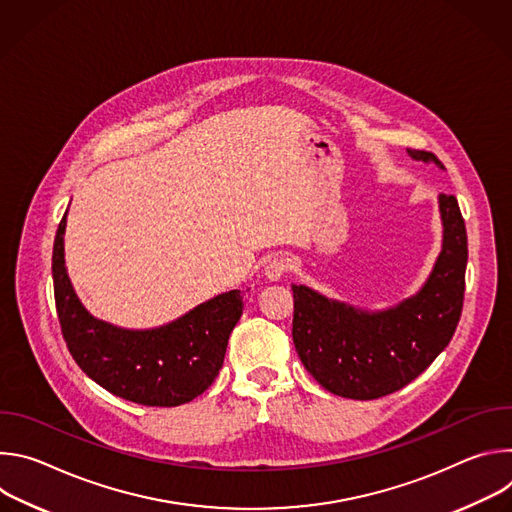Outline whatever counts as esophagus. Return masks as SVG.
I'll return each instance as SVG.
<instances>
[{
    "instance_id": "34e87169",
    "label": "esophagus",
    "mask_w": 512,
    "mask_h": 512,
    "mask_svg": "<svg viewBox=\"0 0 512 512\" xmlns=\"http://www.w3.org/2000/svg\"><path fill=\"white\" fill-rule=\"evenodd\" d=\"M289 269V261L285 257H275L265 265V277L269 281H279Z\"/></svg>"
}]
</instances>
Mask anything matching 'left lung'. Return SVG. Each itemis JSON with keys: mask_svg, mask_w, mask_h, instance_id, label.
Instances as JSON below:
<instances>
[{"mask_svg": "<svg viewBox=\"0 0 512 512\" xmlns=\"http://www.w3.org/2000/svg\"><path fill=\"white\" fill-rule=\"evenodd\" d=\"M413 160L444 164L431 152ZM442 251L415 296L387 310H362L330 300L306 285L294 289L296 350L306 371L330 393L369 401L419 377L452 340L462 314L468 263L466 225L456 196L440 194Z\"/></svg>", "mask_w": 512, "mask_h": 512, "instance_id": "obj_1", "label": "left lung"}]
</instances>
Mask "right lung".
<instances>
[{
	"label": "right lung",
	"mask_w": 512,
	"mask_h": 512,
	"mask_svg": "<svg viewBox=\"0 0 512 512\" xmlns=\"http://www.w3.org/2000/svg\"><path fill=\"white\" fill-rule=\"evenodd\" d=\"M66 212L56 231L52 279L68 352L109 393L148 407H176L204 393L223 367L229 336L243 314L241 289L218 294L178 320L129 330L95 318L79 300L64 265Z\"/></svg>",
	"instance_id": "1"
}]
</instances>
